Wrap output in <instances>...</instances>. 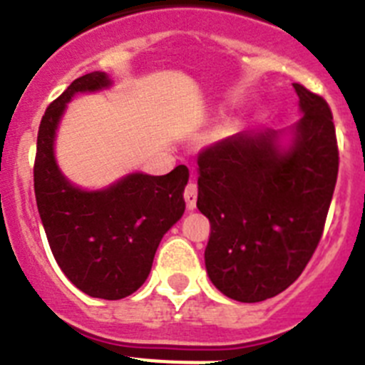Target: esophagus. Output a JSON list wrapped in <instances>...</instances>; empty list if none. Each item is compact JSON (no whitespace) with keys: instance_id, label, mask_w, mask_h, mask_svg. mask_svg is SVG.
Wrapping results in <instances>:
<instances>
[{"instance_id":"esophagus-1","label":"esophagus","mask_w":365,"mask_h":365,"mask_svg":"<svg viewBox=\"0 0 365 365\" xmlns=\"http://www.w3.org/2000/svg\"><path fill=\"white\" fill-rule=\"evenodd\" d=\"M182 195H185L186 208H188V210H195V206H197V186L193 185V182L186 185Z\"/></svg>"}]
</instances>
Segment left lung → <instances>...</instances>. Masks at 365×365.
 Masks as SVG:
<instances>
[{
	"mask_svg": "<svg viewBox=\"0 0 365 365\" xmlns=\"http://www.w3.org/2000/svg\"><path fill=\"white\" fill-rule=\"evenodd\" d=\"M294 89L303 117L289 150L269 130L232 135L197 157V208L210 221L206 270L235 302L291 287L324 234L340 163L333 113L324 96Z\"/></svg>",
	"mask_w": 365,
	"mask_h": 365,
	"instance_id": "8db88e82",
	"label": "left lung"
}]
</instances>
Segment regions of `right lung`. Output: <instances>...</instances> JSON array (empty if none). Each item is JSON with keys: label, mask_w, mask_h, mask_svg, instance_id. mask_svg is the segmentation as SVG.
Wrapping results in <instances>:
<instances>
[{"label": "right lung", "mask_w": 365, "mask_h": 365, "mask_svg": "<svg viewBox=\"0 0 365 365\" xmlns=\"http://www.w3.org/2000/svg\"><path fill=\"white\" fill-rule=\"evenodd\" d=\"M108 86L106 73L83 74L45 109L34 193L53 256L69 282L93 298L120 299L146 282L163 235L185 214L188 168L159 177L133 173L100 192L69 185L54 160L56 125L74 93Z\"/></svg>", "instance_id": "right-lung-1"}]
</instances>
